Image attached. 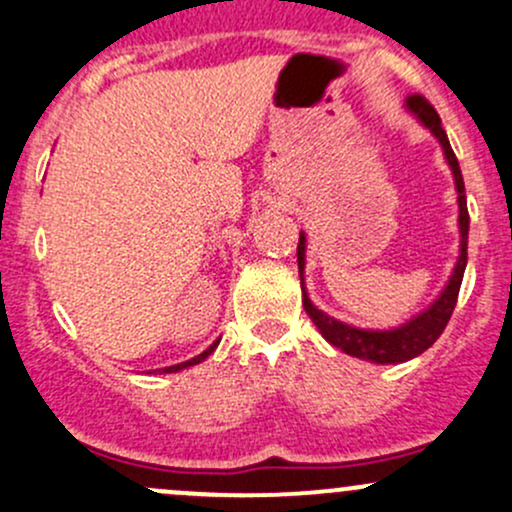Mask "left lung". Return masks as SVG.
<instances>
[{"mask_svg": "<svg viewBox=\"0 0 512 512\" xmlns=\"http://www.w3.org/2000/svg\"><path fill=\"white\" fill-rule=\"evenodd\" d=\"M405 107L420 119L427 129L432 131L434 139L439 141L444 148V158H447L449 168H452L454 185H456V202H459V261H456L452 276H449V283L444 285V290L439 293V298L427 307L425 312L415 315L400 327L393 329H359L351 327V324H344L334 317H329L327 312L317 310L312 305V300L307 298L305 280H302V271H305V234H300L298 241V271H300V285H302V307L310 315V320L317 324V329L322 332V337L327 339L329 344L342 349L344 354L356 356V359L371 361V364H403V361L415 359L422 351L430 349V346L437 342L439 334L447 327L449 317H452L456 298H459L461 278H464L466 271V246H469V210H466V192H464V178H461L459 161H456L452 146H449L447 134L442 129V119L434 112V107L425 100L422 95H410L405 100Z\"/></svg>", "mask_w": 512, "mask_h": 512, "instance_id": "left-lung-1", "label": "left lung"}]
</instances>
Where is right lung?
I'll list each match as a JSON object with an SVG mask.
<instances>
[{
  "label": "right lung",
  "instance_id": "obj_1",
  "mask_svg": "<svg viewBox=\"0 0 512 512\" xmlns=\"http://www.w3.org/2000/svg\"><path fill=\"white\" fill-rule=\"evenodd\" d=\"M217 344H219V339H217V342H214V344L210 346V349H205V351H202V354H197L195 359H190V361H183V364H175V366H166V368H161V371H163V373H175V371H183V368H188V366H195V364H200V361H205L207 356H210L212 351L217 349Z\"/></svg>",
  "mask_w": 512,
  "mask_h": 512
}]
</instances>
